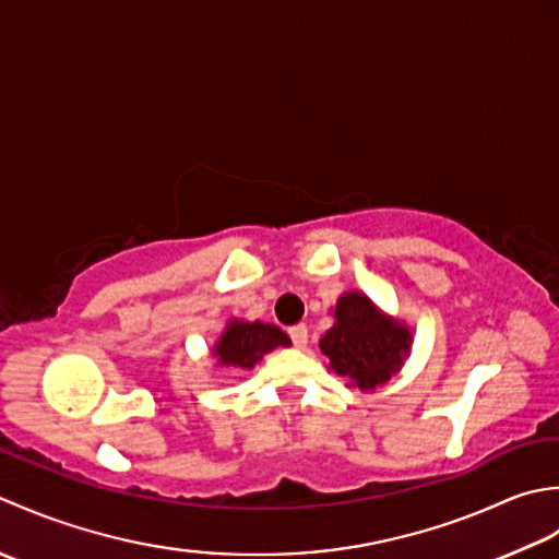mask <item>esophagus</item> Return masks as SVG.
<instances>
[{
  "label": "esophagus",
  "mask_w": 559,
  "mask_h": 559,
  "mask_svg": "<svg viewBox=\"0 0 559 559\" xmlns=\"http://www.w3.org/2000/svg\"><path fill=\"white\" fill-rule=\"evenodd\" d=\"M289 337H292V345L294 347H306V343H309V328H306V325H292L289 328Z\"/></svg>",
  "instance_id": "esophagus-1"
}]
</instances>
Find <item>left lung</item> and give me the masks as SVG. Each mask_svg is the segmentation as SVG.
Wrapping results in <instances>:
<instances>
[{
    "instance_id": "1",
    "label": "left lung",
    "mask_w": 559,
    "mask_h": 559,
    "mask_svg": "<svg viewBox=\"0 0 559 559\" xmlns=\"http://www.w3.org/2000/svg\"><path fill=\"white\" fill-rule=\"evenodd\" d=\"M335 321L321 340V352L335 373L347 376L367 391L401 369L409 349V333L401 323L376 313L367 296L345 294L335 306Z\"/></svg>"
}]
</instances>
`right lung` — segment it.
Wrapping results in <instances>:
<instances>
[{"label":"right lung","mask_w":559,"mask_h":559,"mask_svg":"<svg viewBox=\"0 0 559 559\" xmlns=\"http://www.w3.org/2000/svg\"><path fill=\"white\" fill-rule=\"evenodd\" d=\"M289 345L287 333L267 323H231L216 345L214 355L222 364L250 369L265 352Z\"/></svg>","instance_id":"obj_1"}]
</instances>
